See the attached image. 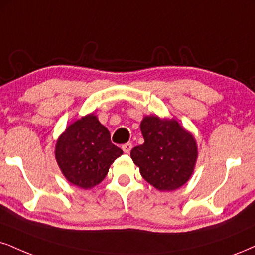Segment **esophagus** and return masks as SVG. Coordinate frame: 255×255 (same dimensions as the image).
Masks as SVG:
<instances>
[{
	"label": "esophagus",
	"mask_w": 255,
	"mask_h": 255,
	"mask_svg": "<svg viewBox=\"0 0 255 255\" xmlns=\"http://www.w3.org/2000/svg\"><path fill=\"white\" fill-rule=\"evenodd\" d=\"M122 149L123 151H124L125 153H128L131 151V149H132V144L131 143H125L124 145H122Z\"/></svg>",
	"instance_id": "34e87169"
}]
</instances>
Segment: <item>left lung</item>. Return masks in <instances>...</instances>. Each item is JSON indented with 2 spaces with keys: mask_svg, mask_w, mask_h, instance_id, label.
I'll use <instances>...</instances> for the list:
<instances>
[{
  "mask_svg": "<svg viewBox=\"0 0 255 255\" xmlns=\"http://www.w3.org/2000/svg\"><path fill=\"white\" fill-rule=\"evenodd\" d=\"M142 145L131 150V158L147 183L162 191L176 190L193 175L197 145L193 134L174 118L146 116L140 123Z\"/></svg>",
  "mask_w": 255,
  "mask_h": 255,
  "instance_id": "8db88e82",
  "label": "left lung"
}]
</instances>
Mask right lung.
Returning <instances> with one entry per match:
<instances>
[{
  "label": "right lung",
  "instance_id": "right-lung-1",
  "mask_svg": "<svg viewBox=\"0 0 255 255\" xmlns=\"http://www.w3.org/2000/svg\"><path fill=\"white\" fill-rule=\"evenodd\" d=\"M122 153L93 113L68 125L55 145V159L66 180L83 189L99 184Z\"/></svg>",
  "mask_w": 255,
  "mask_h": 255
}]
</instances>
